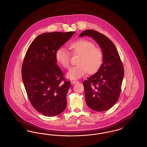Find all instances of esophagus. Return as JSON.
Segmentation results:
<instances>
[{
    "instance_id": "1",
    "label": "esophagus",
    "mask_w": 147,
    "mask_h": 147,
    "mask_svg": "<svg viewBox=\"0 0 147 147\" xmlns=\"http://www.w3.org/2000/svg\"><path fill=\"white\" fill-rule=\"evenodd\" d=\"M79 82V81L76 80H73L71 81V83L73 84H77V83H78Z\"/></svg>"
}]
</instances>
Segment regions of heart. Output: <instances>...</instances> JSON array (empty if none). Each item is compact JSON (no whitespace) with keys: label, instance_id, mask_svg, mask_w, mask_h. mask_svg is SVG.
<instances>
[{"label":"heart","instance_id":"1","mask_svg":"<svg viewBox=\"0 0 147 147\" xmlns=\"http://www.w3.org/2000/svg\"><path fill=\"white\" fill-rule=\"evenodd\" d=\"M70 49L75 53L79 54L78 64L71 67L67 73V77L71 79H78L88 72L94 73L101 67L103 62L104 54L101 48L95 46L94 43L85 39H80L69 45ZM56 58L64 68L68 69L70 65L69 52L64 47L57 50Z\"/></svg>","mask_w":147,"mask_h":147}]
</instances>
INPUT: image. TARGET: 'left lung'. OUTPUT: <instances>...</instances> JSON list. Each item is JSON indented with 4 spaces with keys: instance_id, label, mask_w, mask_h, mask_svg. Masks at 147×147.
Wrapping results in <instances>:
<instances>
[{
    "instance_id": "8db88e82",
    "label": "left lung",
    "mask_w": 147,
    "mask_h": 147,
    "mask_svg": "<svg viewBox=\"0 0 147 147\" xmlns=\"http://www.w3.org/2000/svg\"><path fill=\"white\" fill-rule=\"evenodd\" d=\"M89 36L98 43L103 52V63L97 73L83 82L85 101L92 110L104 111L119 100L124 76L123 66L113 43L106 36L86 30L80 37Z\"/></svg>"
}]
</instances>
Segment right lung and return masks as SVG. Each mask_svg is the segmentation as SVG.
I'll use <instances>...</instances> for the list:
<instances>
[{
  "label": "right lung",
  "mask_w": 147,
  "mask_h": 147,
  "mask_svg": "<svg viewBox=\"0 0 147 147\" xmlns=\"http://www.w3.org/2000/svg\"><path fill=\"white\" fill-rule=\"evenodd\" d=\"M75 32H53L38 36L30 45L21 68L28 99L35 110L46 116H55L65 110L70 82L56 64L57 50Z\"/></svg>",
  "instance_id": "obj_1"
}]
</instances>
